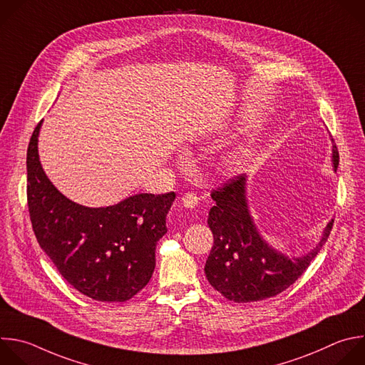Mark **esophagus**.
I'll list each match as a JSON object with an SVG mask.
<instances>
[{
	"label": "esophagus",
	"instance_id": "obj_1",
	"mask_svg": "<svg viewBox=\"0 0 365 365\" xmlns=\"http://www.w3.org/2000/svg\"><path fill=\"white\" fill-rule=\"evenodd\" d=\"M182 205L186 209H195L199 205V197L196 196V193H185L182 196Z\"/></svg>",
	"mask_w": 365,
	"mask_h": 365
}]
</instances>
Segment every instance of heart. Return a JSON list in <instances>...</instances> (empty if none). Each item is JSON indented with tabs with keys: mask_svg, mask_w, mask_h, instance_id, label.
I'll return each mask as SVG.
<instances>
[{
	"mask_svg": "<svg viewBox=\"0 0 365 365\" xmlns=\"http://www.w3.org/2000/svg\"><path fill=\"white\" fill-rule=\"evenodd\" d=\"M245 156L244 150H229L220 158V165L226 172H239L245 165Z\"/></svg>",
	"mask_w": 365,
	"mask_h": 365,
	"instance_id": "b5f03b06",
	"label": "heart"
}]
</instances>
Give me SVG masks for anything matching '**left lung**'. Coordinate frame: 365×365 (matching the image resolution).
<instances>
[{
  "label": "left lung",
  "instance_id": "8db88e82",
  "mask_svg": "<svg viewBox=\"0 0 365 365\" xmlns=\"http://www.w3.org/2000/svg\"><path fill=\"white\" fill-rule=\"evenodd\" d=\"M338 150L332 145V169L338 168ZM248 175H240L212 192L215 206L207 225L213 247L205 265L209 284L233 302H254L278 295L309 267L329 236L334 219L324 227L317 245L299 257L275 250L259 233L248 200Z\"/></svg>",
  "mask_w": 365,
  "mask_h": 365
}]
</instances>
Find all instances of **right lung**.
I'll use <instances>...</instances> for the list:
<instances>
[{
	"label": "right lung",
	"instance_id": "1",
	"mask_svg": "<svg viewBox=\"0 0 365 365\" xmlns=\"http://www.w3.org/2000/svg\"><path fill=\"white\" fill-rule=\"evenodd\" d=\"M37 125L27 152V197L36 237L61 277L100 302H125L142 291L156 267L158 240L176 193H136L88 207L64 196L46 175Z\"/></svg>",
	"mask_w": 365,
	"mask_h": 365
}]
</instances>
